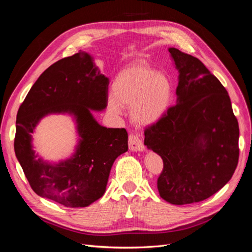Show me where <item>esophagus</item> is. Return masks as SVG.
<instances>
[{
	"label": "esophagus",
	"mask_w": 252,
	"mask_h": 252,
	"mask_svg": "<svg viewBox=\"0 0 252 252\" xmlns=\"http://www.w3.org/2000/svg\"><path fill=\"white\" fill-rule=\"evenodd\" d=\"M128 145H129V149L132 150V151H143L144 148V145L142 144L139 135L136 134H129V139H128Z\"/></svg>",
	"instance_id": "obj_1"
}]
</instances>
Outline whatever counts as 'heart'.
<instances>
[{"label":"heart","instance_id":"heart-1","mask_svg":"<svg viewBox=\"0 0 252 252\" xmlns=\"http://www.w3.org/2000/svg\"><path fill=\"white\" fill-rule=\"evenodd\" d=\"M113 94L107 98L110 112L121 116L124 107H131L130 117L140 126L158 122L169 108L173 84L155 68L135 66L120 72L113 82Z\"/></svg>","mask_w":252,"mask_h":252}]
</instances>
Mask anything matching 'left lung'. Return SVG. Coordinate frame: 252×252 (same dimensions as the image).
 Returning <instances> with one entry per match:
<instances>
[{
  "instance_id": "left-lung-1",
  "label": "left lung",
  "mask_w": 252,
  "mask_h": 252,
  "mask_svg": "<svg viewBox=\"0 0 252 252\" xmlns=\"http://www.w3.org/2000/svg\"><path fill=\"white\" fill-rule=\"evenodd\" d=\"M179 70L177 104L145 129L144 144L162 158V199L201 202L224 187L239 162V123L230 97L199 59L168 49Z\"/></svg>"
}]
</instances>
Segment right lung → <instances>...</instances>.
I'll return each instance as SVG.
<instances>
[{"label":"right lung","mask_w":252,"mask_h":252,"mask_svg":"<svg viewBox=\"0 0 252 252\" xmlns=\"http://www.w3.org/2000/svg\"><path fill=\"white\" fill-rule=\"evenodd\" d=\"M109 79L86 52L58 61L29 90L17 114L14 152L30 187L65 207H87L103 196L116 158L128 150L125 128H106L91 111L107 106ZM51 113L71 114L79 143L75 155L57 164L45 162L32 149L37 123Z\"/></svg>","instance_id":"obj_1"}]
</instances>
